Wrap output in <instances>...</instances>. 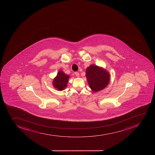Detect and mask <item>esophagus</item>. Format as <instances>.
<instances>
[{
	"label": "esophagus",
	"mask_w": 155,
	"mask_h": 155,
	"mask_svg": "<svg viewBox=\"0 0 155 155\" xmlns=\"http://www.w3.org/2000/svg\"><path fill=\"white\" fill-rule=\"evenodd\" d=\"M75 75H76V76H77V77L79 76V73L78 72H75Z\"/></svg>",
	"instance_id": "obj_1"
}]
</instances>
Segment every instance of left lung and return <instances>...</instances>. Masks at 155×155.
I'll list each match as a JSON object with an SVG mask.
<instances>
[{"label":"left lung","instance_id":"left-lung-1","mask_svg":"<svg viewBox=\"0 0 155 155\" xmlns=\"http://www.w3.org/2000/svg\"><path fill=\"white\" fill-rule=\"evenodd\" d=\"M89 87L97 92L104 89L110 83V75L103 68L91 64L86 70L85 75Z\"/></svg>","mask_w":155,"mask_h":155}]
</instances>
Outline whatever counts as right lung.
Masks as SVG:
<instances>
[{"label":"right lung","instance_id":"obj_1","mask_svg":"<svg viewBox=\"0 0 155 155\" xmlns=\"http://www.w3.org/2000/svg\"><path fill=\"white\" fill-rule=\"evenodd\" d=\"M70 77V76L64 73L63 71H59L52 81L53 86L58 91L64 90L67 86Z\"/></svg>","mask_w":155,"mask_h":155}]
</instances>
